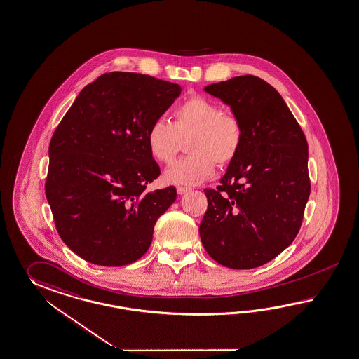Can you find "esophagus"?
Listing matches in <instances>:
<instances>
[{
    "label": "esophagus",
    "mask_w": 359,
    "mask_h": 359,
    "mask_svg": "<svg viewBox=\"0 0 359 359\" xmlns=\"http://www.w3.org/2000/svg\"><path fill=\"white\" fill-rule=\"evenodd\" d=\"M188 191H189V188H187V187H177V188H176L177 194H184V193H187Z\"/></svg>",
    "instance_id": "obj_1"
}]
</instances>
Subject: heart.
Segmentation results:
<instances>
[{"label": "heart", "instance_id": "b5f03b06", "mask_svg": "<svg viewBox=\"0 0 359 359\" xmlns=\"http://www.w3.org/2000/svg\"><path fill=\"white\" fill-rule=\"evenodd\" d=\"M188 135L185 150L191 154L167 167V183L196 185L214 174L215 162L229 165L243 145L244 126L236 114L222 111L215 101L193 95L172 110L171 122L158 118L149 126V153L157 162L168 163L175 157L179 141Z\"/></svg>", "mask_w": 359, "mask_h": 359}]
</instances>
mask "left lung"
I'll use <instances>...</instances> for the list:
<instances>
[{"label":"left lung","instance_id":"obj_1","mask_svg":"<svg viewBox=\"0 0 359 359\" xmlns=\"http://www.w3.org/2000/svg\"><path fill=\"white\" fill-rule=\"evenodd\" d=\"M231 106L244 141L217 189H205L202 244L235 270L270 262L293 243L310 196L307 141L275 88L253 75L205 87Z\"/></svg>","mask_w":359,"mask_h":359}]
</instances>
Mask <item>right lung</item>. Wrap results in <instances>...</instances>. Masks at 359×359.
<instances>
[{
  "label": "right lung",
  "mask_w": 359,
  "mask_h": 359,
  "mask_svg": "<svg viewBox=\"0 0 359 359\" xmlns=\"http://www.w3.org/2000/svg\"><path fill=\"white\" fill-rule=\"evenodd\" d=\"M182 92L136 72H109L81 89L53 133L45 194L63 243L88 262L116 267L148 252L175 187L161 175L147 131Z\"/></svg>",
  "instance_id": "1"
}]
</instances>
